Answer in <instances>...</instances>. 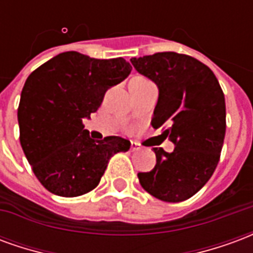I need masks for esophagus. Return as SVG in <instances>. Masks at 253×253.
<instances>
[{"label": "esophagus", "instance_id": "esophagus-1", "mask_svg": "<svg viewBox=\"0 0 253 253\" xmlns=\"http://www.w3.org/2000/svg\"><path fill=\"white\" fill-rule=\"evenodd\" d=\"M139 149H141V146H139L137 142H131V150H132V152H137V150H139Z\"/></svg>", "mask_w": 253, "mask_h": 253}]
</instances>
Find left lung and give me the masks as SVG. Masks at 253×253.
<instances>
[{"instance_id": "1", "label": "left lung", "mask_w": 253, "mask_h": 253, "mask_svg": "<svg viewBox=\"0 0 253 253\" xmlns=\"http://www.w3.org/2000/svg\"><path fill=\"white\" fill-rule=\"evenodd\" d=\"M139 74L159 88L152 126H167L173 152L154 148L156 165L139 172L145 191L164 202L195 195L217 168L226 130L225 96L217 77L205 63L167 51L130 59Z\"/></svg>"}]
</instances>
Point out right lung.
<instances>
[{
	"mask_svg": "<svg viewBox=\"0 0 253 253\" xmlns=\"http://www.w3.org/2000/svg\"><path fill=\"white\" fill-rule=\"evenodd\" d=\"M130 73L131 65L123 58L94 59L66 51L27 78L17 110L20 143L46 190L65 198L84 195L99 184L111 157L130 149V141L121 137L94 141L83 125L107 89Z\"/></svg>",
	"mask_w": 253,
	"mask_h": 253,
	"instance_id": "add662e5",
	"label": "right lung"
}]
</instances>
